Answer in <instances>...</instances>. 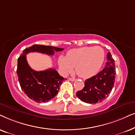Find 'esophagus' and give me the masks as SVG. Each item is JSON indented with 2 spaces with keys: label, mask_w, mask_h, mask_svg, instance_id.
Masks as SVG:
<instances>
[{
  "label": "esophagus",
  "mask_w": 135,
  "mask_h": 135,
  "mask_svg": "<svg viewBox=\"0 0 135 135\" xmlns=\"http://www.w3.org/2000/svg\"><path fill=\"white\" fill-rule=\"evenodd\" d=\"M69 80L71 81H75V79L73 78H69Z\"/></svg>",
  "instance_id": "obj_1"
}]
</instances>
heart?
<instances>
[{
    "instance_id": "heart-1",
    "label": "heart",
    "mask_w": 135,
    "mask_h": 135,
    "mask_svg": "<svg viewBox=\"0 0 135 135\" xmlns=\"http://www.w3.org/2000/svg\"><path fill=\"white\" fill-rule=\"evenodd\" d=\"M104 59L105 52L100 47H83L70 50L66 57L60 56L59 64L65 75L72 71L75 66L76 71L81 77L89 78L99 71Z\"/></svg>"
}]
</instances>
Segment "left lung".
<instances>
[{
	"instance_id": "1",
	"label": "left lung",
	"mask_w": 135,
	"mask_h": 135,
	"mask_svg": "<svg viewBox=\"0 0 135 135\" xmlns=\"http://www.w3.org/2000/svg\"><path fill=\"white\" fill-rule=\"evenodd\" d=\"M105 68L98 74L88 79L84 88L77 91L76 96L86 103L96 104L105 99L114 86L116 75L115 60L110 52L107 54Z\"/></svg>"
}]
</instances>
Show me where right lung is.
Segmentation results:
<instances>
[{"mask_svg":"<svg viewBox=\"0 0 135 135\" xmlns=\"http://www.w3.org/2000/svg\"><path fill=\"white\" fill-rule=\"evenodd\" d=\"M62 48L35 44L23 50L18 59L17 73L21 88L29 98L36 102H47L56 96L63 81L66 80L54 69L37 71L30 67L26 60L30 52H40L53 55L54 52L62 51Z\"/></svg>","mask_w":135,"mask_h":135,"instance_id":"add662e5","label":"right lung"}]
</instances>
